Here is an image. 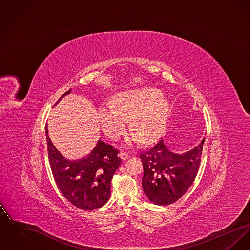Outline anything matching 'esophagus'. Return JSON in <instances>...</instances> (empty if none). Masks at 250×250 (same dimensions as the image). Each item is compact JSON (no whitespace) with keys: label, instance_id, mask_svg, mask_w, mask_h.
<instances>
[{"label":"esophagus","instance_id":"1","mask_svg":"<svg viewBox=\"0 0 250 250\" xmlns=\"http://www.w3.org/2000/svg\"><path fill=\"white\" fill-rule=\"evenodd\" d=\"M119 156L122 160H126L129 157V154L127 152H121L119 154Z\"/></svg>","mask_w":250,"mask_h":250}]
</instances>
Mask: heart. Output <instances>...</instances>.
I'll use <instances>...</instances> for the list:
<instances>
[{
    "label": "heart",
    "mask_w": 250,
    "mask_h": 250,
    "mask_svg": "<svg viewBox=\"0 0 250 250\" xmlns=\"http://www.w3.org/2000/svg\"><path fill=\"white\" fill-rule=\"evenodd\" d=\"M168 104L155 88H140L123 92L113 103H104L98 108V120L104 132L116 137L124 132L128 120L131 129L142 143L155 140L164 129Z\"/></svg>",
    "instance_id": "obj_1"
}]
</instances>
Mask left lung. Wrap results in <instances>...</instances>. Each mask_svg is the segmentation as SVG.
I'll return each instance as SVG.
<instances>
[{
  "instance_id": "obj_1",
  "label": "left lung",
  "mask_w": 250,
  "mask_h": 250,
  "mask_svg": "<svg viewBox=\"0 0 250 250\" xmlns=\"http://www.w3.org/2000/svg\"><path fill=\"white\" fill-rule=\"evenodd\" d=\"M204 140L183 154L172 153L161 140L141 154L143 192L151 202L161 206L171 204L188 191L199 170Z\"/></svg>"
}]
</instances>
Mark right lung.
<instances>
[{"mask_svg":"<svg viewBox=\"0 0 250 250\" xmlns=\"http://www.w3.org/2000/svg\"><path fill=\"white\" fill-rule=\"evenodd\" d=\"M64 93L55 103L69 95ZM49 165L60 191L68 202L82 210H95L107 203L110 197L111 179L121 165L118 151L98 141L93 151L81 159L69 160L55 148L46 126Z\"/></svg>","mask_w":250,"mask_h":250,"instance_id":"add662e5","label":"right lung"}]
</instances>
